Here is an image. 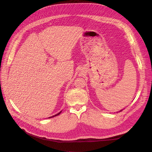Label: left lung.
I'll return each instance as SVG.
<instances>
[{
  "label": "left lung",
  "mask_w": 152,
  "mask_h": 152,
  "mask_svg": "<svg viewBox=\"0 0 152 152\" xmlns=\"http://www.w3.org/2000/svg\"><path fill=\"white\" fill-rule=\"evenodd\" d=\"M122 110H121V111H122Z\"/></svg>",
  "instance_id": "1"
}]
</instances>
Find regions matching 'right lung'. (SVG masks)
<instances>
[{
    "label": "right lung",
    "mask_w": 152,
    "mask_h": 152,
    "mask_svg": "<svg viewBox=\"0 0 152 152\" xmlns=\"http://www.w3.org/2000/svg\"><path fill=\"white\" fill-rule=\"evenodd\" d=\"M61 111L60 112H59L58 113H57V114H56L55 115H53V116H51V117H49V118H52V117H55V116H57V115H59L61 113Z\"/></svg>",
    "instance_id": "right-lung-1"
}]
</instances>
